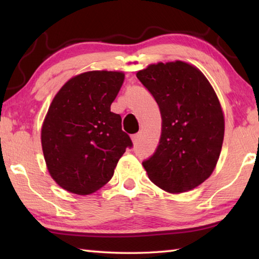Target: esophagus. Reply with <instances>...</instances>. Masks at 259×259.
I'll return each mask as SVG.
<instances>
[{"label": "esophagus", "mask_w": 259, "mask_h": 259, "mask_svg": "<svg viewBox=\"0 0 259 259\" xmlns=\"http://www.w3.org/2000/svg\"><path fill=\"white\" fill-rule=\"evenodd\" d=\"M139 138H140V135H139V134H136V135H133V136H131V140H133V143H134V144H137V143H138V140H139Z\"/></svg>", "instance_id": "34e87169"}]
</instances>
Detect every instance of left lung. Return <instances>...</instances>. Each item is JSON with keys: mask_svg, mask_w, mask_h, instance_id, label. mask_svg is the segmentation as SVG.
I'll list each match as a JSON object with an SVG mask.
<instances>
[{"mask_svg": "<svg viewBox=\"0 0 259 259\" xmlns=\"http://www.w3.org/2000/svg\"><path fill=\"white\" fill-rule=\"evenodd\" d=\"M136 75L162 116L159 146L143 162L148 178L172 194L198 187L216 168L224 140V113L212 85L182 60L151 64Z\"/></svg>", "mask_w": 259, "mask_h": 259, "instance_id": "8db88e82", "label": "left lung"}]
</instances>
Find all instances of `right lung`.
<instances>
[{
	"mask_svg": "<svg viewBox=\"0 0 259 259\" xmlns=\"http://www.w3.org/2000/svg\"><path fill=\"white\" fill-rule=\"evenodd\" d=\"M123 81V72H84L69 78L52 99L41 144L48 171L65 191L78 195L98 191L133 146L121 116L111 112Z\"/></svg>",
	"mask_w": 259,
	"mask_h": 259,
	"instance_id": "obj_1",
	"label": "right lung"
}]
</instances>
